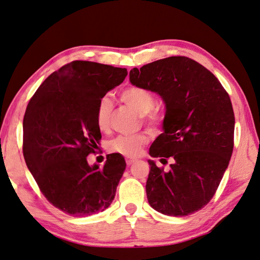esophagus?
<instances>
[{"mask_svg":"<svg viewBox=\"0 0 260 260\" xmlns=\"http://www.w3.org/2000/svg\"><path fill=\"white\" fill-rule=\"evenodd\" d=\"M126 165L127 166H131V165H134L135 162H136V160L135 159H129V158H126Z\"/></svg>","mask_w":260,"mask_h":260,"instance_id":"1","label":"esophagus"}]
</instances>
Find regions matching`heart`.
Masks as SVG:
<instances>
[{"mask_svg":"<svg viewBox=\"0 0 260 260\" xmlns=\"http://www.w3.org/2000/svg\"><path fill=\"white\" fill-rule=\"evenodd\" d=\"M121 99L127 106L134 108L136 112L145 118L151 125L155 126L160 123V116L158 113L153 112L155 105V99L150 91L139 86H129L121 93ZM113 104L110 98L102 96L96 105L95 109V122L99 130L106 131L109 127V118L112 114ZM146 134H137L134 136H117L114 139L109 140L108 150L113 153L125 156H137L143 146L147 143Z\"/></svg>","mask_w":260,"mask_h":260,"instance_id":"1","label":"heart"}]
</instances>
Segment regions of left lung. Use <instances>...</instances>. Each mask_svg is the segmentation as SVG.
I'll use <instances>...</instances> for the list:
<instances>
[{
  "mask_svg": "<svg viewBox=\"0 0 260 260\" xmlns=\"http://www.w3.org/2000/svg\"><path fill=\"white\" fill-rule=\"evenodd\" d=\"M130 83L161 96L164 133L150 147L153 160L146 182L147 201L165 215L185 216L213 197L231 160L235 117L218 78L189 57L172 56L134 68Z\"/></svg>",
  "mask_w": 260,
  "mask_h": 260,
  "instance_id": "obj_1",
  "label": "left lung"
}]
</instances>
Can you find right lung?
<instances>
[{"label": "right lung", "mask_w": 260, "mask_h": 260, "mask_svg": "<svg viewBox=\"0 0 260 260\" xmlns=\"http://www.w3.org/2000/svg\"><path fill=\"white\" fill-rule=\"evenodd\" d=\"M125 68L74 61L45 79L24 115L25 162L50 204L74 216L105 211L114 201L126 164L118 153L104 167L90 166L101 134L96 105L126 77Z\"/></svg>", "instance_id": "obj_1"}]
</instances>
